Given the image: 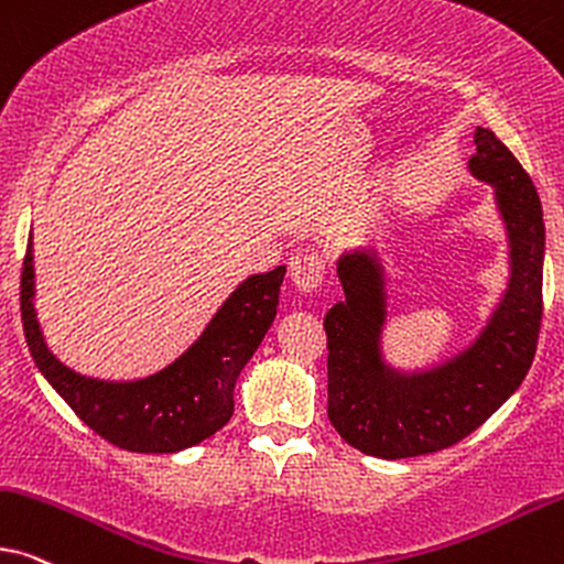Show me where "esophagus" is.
<instances>
[{
    "label": "esophagus",
    "instance_id": "1",
    "mask_svg": "<svg viewBox=\"0 0 564 564\" xmlns=\"http://www.w3.org/2000/svg\"><path fill=\"white\" fill-rule=\"evenodd\" d=\"M290 280L297 290L313 292L324 280V259L316 251L297 253L290 259Z\"/></svg>",
    "mask_w": 564,
    "mask_h": 564
}]
</instances>
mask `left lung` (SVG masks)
<instances>
[{"mask_svg": "<svg viewBox=\"0 0 564 564\" xmlns=\"http://www.w3.org/2000/svg\"><path fill=\"white\" fill-rule=\"evenodd\" d=\"M469 173L495 188L508 238V282L469 347L422 370L383 355L389 274L378 253L336 261L345 300L326 313L328 420L352 448L376 458L425 456L464 441L518 391L536 355L544 276V212L536 186L489 129L474 131Z\"/></svg>", "mask_w": 564, "mask_h": 564, "instance_id": "left-lung-1", "label": "left lung"}]
</instances>
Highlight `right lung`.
<instances>
[{
    "label": "right lung",
    "mask_w": 564,
    "mask_h": 564,
    "mask_svg": "<svg viewBox=\"0 0 564 564\" xmlns=\"http://www.w3.org/2000/svg\"><path fill=\"white\" fill-rule=\"evenodd\" d=\"M282 280L284 267L246 276L184 355L134 380L83 376L51 352L35 313L33 232L20 280V311L35 368L87 427L123 451L175 453L230 422L236 380L272 326Z\"/></svg>",
    "instance_id": "obj_1"
}]
</instances>
